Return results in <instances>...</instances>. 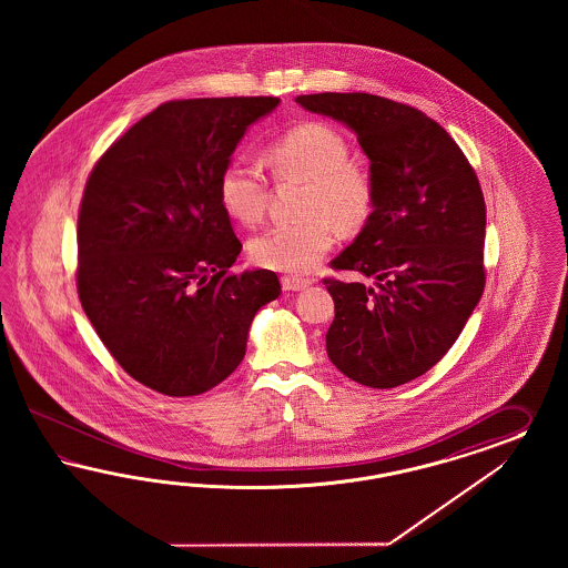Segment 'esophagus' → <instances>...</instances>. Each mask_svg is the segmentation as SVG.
Returning <instances> with one entry per match:
<instances>
[{
	"mask_svg": "<svg viewBox=\"0 0 568 568\" xmlns=\"http://www.w3.org/2000/svg\"><path fill=\"white\" fill-rule=\"evenodd\" d=\"M281 285L285 292H302L312 285L310 278H300V276H283Z\"/></svg>",
	"mask_w": 568,
	"mask_h": 568,
	"instance_id": "esophagus-1",
	"label": "esophagus"
}]
</instances>
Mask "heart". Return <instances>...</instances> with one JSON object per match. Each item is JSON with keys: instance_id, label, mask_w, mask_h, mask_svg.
Instances as JSON below:
<instances>
[{"instance_id": "b5f03b06", "label": "heart", "mask_w": 568, "mask_h": 568, "mask_svg": "<svg viewBox=\"0 0 568 568\" xmlns=\"http://www.w3.org/2000/svg\"><path fill=\"white\" fill-rule=\"evenodd\" d=\"M266 164L276 179L306 183L302 214L306 221L275 224L250 243L252 260L283 273H306L325 258L335 241L333 224L354 233L375 206L368 171L349 160L347 139L325 122H302L266 150ZM224 212L243 224L258 223L268 191L258 172L231 162L219 179Z\"/></svg>"}]
</instances>
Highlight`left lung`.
Instances as JSON below:
<instances>
[{"mask_svg":"<svg viewBox=\"0 0 568 568\" xmlns=\"http://www.w3.org/2000/svg\"><path fill=\"white\" fill-rule=\"evenodd\" d=\"M295 102L358 138L375 185L368 221L333 260L373 285L325 278L335 302L328 358L366 387L404 385L446 356L481 300V185L446 129L416 108L371 93Z\"/></svg>","mask_w":568,"mask_h":568,"instance_id":"left-lung-1","label":"left lung"}]
</instances>
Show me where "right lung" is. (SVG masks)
I'll return each mask as SVG.
<instances>
[{
    "label": "right lung",
    "mask_w": 568,
    "mask_h": 568,
    "mask_svg": "<svg viewBox=\"0 0 568 568\" xmlns=\"http://www.w3.org/2000/svg\"><path fill=\"white\" fill-rule=\"evenodd\" d=\"M278 98L158 105L100 158L79 212L77 287L87 318L131 377L164 396H200L243 361L273 271L229 268L241 243L221 172Z\"/></svg>",
    "instance_id": "1"
}]
</instances>
